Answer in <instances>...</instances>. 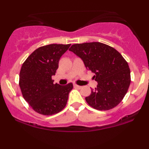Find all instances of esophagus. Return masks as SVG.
<instances>
[{"instance_id":"1","label":"esophagus","mask_w":149,"mask_h":149,"mask_svg":"<svg viewBox=\"0 0 149 149\" xmlns=\"http://www.w3.org/2000/svg\"><path fill=\"white\" fill-rule=\"evenodd\" d=\"M74 87H75V88H78V89H81L82 88V86H80V85H78L77 84H74Z\"/></svg>"}]
</instances>
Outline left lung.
Masks as SVG:
<instances>
[{
    "mask_svg": "<svg viewBox=\"0 0 149 149\" xmlns=\"http://www.w3.org/2000/svg\"><path fill=\"white\" fill-rule=\"evenodd\" d=\"M69 51L83 61L87 69L95 73L94 90L85 97L87 104L99 111L117 107L123 99L131 83L127 62L115 49L99 42L72 45Z\"/></svg>",
    "mask_w": 149,
    "mask_h": 149,
    "instance_id": "obj_1",
    "label": "left lung"
}]
</instances>
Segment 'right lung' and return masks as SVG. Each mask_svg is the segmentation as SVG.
Returning <instances> with one entry per match:
<instances>
[{
	"label": "right lung",
	"instance_id": "obj_1",
	"mask_svg": "<svg viewBox=\"0 0 149 149\" xmlns=\"http://www.w3.org/2000/svg\"><path fill=\"white\" fill-rule=\"evenodd\" d=\"M71 44H51L36 49L24 64L19 85L24 98L36 113L43 115L58 113L66 107L72 83H54L61 56Z\"/></svg>",
	"mask_w": 149,
	"mask_h": 149
}]
</instances>
